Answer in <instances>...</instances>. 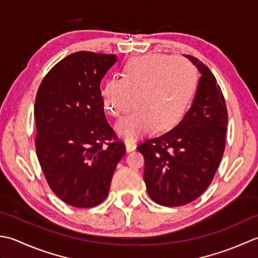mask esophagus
Masks as SVG:
<instances>
[{
	"mask_svg": "<svg viewBox=\"0 0 258 258\" xmlns=\"http://www.w3.org/2000/svg\"><path fill=\"white\" fill-rule=\"evenodd\" d=\"M125 148H127V151H133L136 149V144L131 140H125Z\"/></svg>",
	"mask_w": 258,
	"mask_h": 258,
	"instance_id": "esophagus-1",
	"label": "esophagus"
}]
</instances>
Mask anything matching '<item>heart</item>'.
I'll use <instances>...</instances> for the list:
<instances>
[{"instance_id":"heart-1","label":"heart","mask_w":258,"mask_h":258,"mask_svg":"<svg viewBox=\"0 0 258 258\" xmlns=\"http://www.w3.org/2000/svg\"><path fill=\"white\" fill-rule=\"evenodd\" d=\"M198 88L196 68L170 55L147 54L124 63L120 78L109 77L100 88L104 110L120 117L129 97L134 110L115 124L127 140L157 130H169L181 121L190 108Z\"/></svg>"}]
</instances>
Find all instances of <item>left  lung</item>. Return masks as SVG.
Returning <instances> with one entry per match:
<instances>
[{
    "instance_id": "obj_1",
    "label": "left lung",
    "mask_w": 258,
    "mask_h": 258,
    "mask_svg": "<svg viewBox=\"0 0 258 258\" xmlns=\"http://www.w3.org/2000/svg\"><path fill=\"white\" fill-rule=\"evenodd\" d=\"M186 56L202 72L191 108L175 128L137 147L145 158L148 195L167 207L191 203L206 190L226 145L228 113L222 89L207 66Z\"/></svg>"
}]
</instances>
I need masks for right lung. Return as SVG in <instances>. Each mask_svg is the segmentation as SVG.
<instances>
[{"instance_id": "add662e5", "label": "right lung", "mask_w": 258, "mask_h": 258, "mask_svg": "<svg viewBox=\"0 0 258 258\" xmlns=\"http://www.w3.org/2000/svg\"><path fill=\"white\" fill-rule=\"evenodd\" d=\"M115 61V54L76 52L46 73L36 92V156L51 190L73 207L107 198L125 154L100 98V81Z\"/></svg>"}]
</instances>
